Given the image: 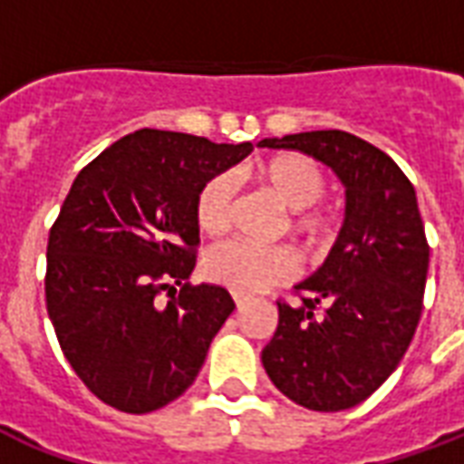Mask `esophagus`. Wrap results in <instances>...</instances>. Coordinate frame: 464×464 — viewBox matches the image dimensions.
<instances>
[{"label":"esophagus","mask_w":464,"mask_h":464,"mask_svg":"<svg viewBox=\"0 0 464 464\" xmlns=\"http://www.w3.org/2000/svg\"><path fill=\"white\" fill-rule=\"evenodd\" d=\"M233 303H236V308H243V305L248 303V298H246V295H238V293H233Z\"/></svg>","instance_id":"1"}]
</instances>
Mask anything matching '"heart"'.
Here are the masks:
<instances>
[{
  "mask_svg": "<svg viewBox=\"0 0 464 464\" xmlns=\"http://www.w3.org/2000/svg\"><path fill=\"white\" fill-rule=\"evenodd\" d=\"M256 179L276 201L291 208L288 228L308 246H318L331 231L335 213L318 203L325 191V173L303 153H276L256 166ZM236 183L228 173H216L196 196V223L203 233L218 236L231 223ZM298 271V256L288 246H258L251 241H226L206 253L203 273L238 295L268 291Z\"/></svg>",
  "mask_w": 464,
  "mask_h": 464,
  "instance_id": "obj_1",
  "label": "heart"
}]
</instances>
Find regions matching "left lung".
Here are the masks:
<instances>
[{
  "mask_svg": "<svg viewBox=\"0 0 464 464\" xmlns=\"http://www.w3.org/2000/svg\"><path fill=\"white\" fill-rule=\"evenodd\" d=\"M318 159L345 183V221L318 271L278 301L263 368L285 398L338 412L370 398L405 355L422 313L430 246L415 188L378 146L348 131L263 139Z\"/></svg>",
  "mask_w": 464,
  "mask_h": 464,
  "instance_id": "8db88e82",
  "label": "left lung"
}]
</instances>
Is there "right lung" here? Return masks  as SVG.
Wrapping results in <instances>:
<instances>
[{
	"label": "right lung",
	"mask_w": 464,
	"mask_h": 464,
	"mask_svg": "<svg viewBox=\"0 0 464 464\" xmlns=\"http://www.w3.org/2000/svg\"><path fill=\"white\" fill-rule=\"evenodd\" d=\"M253 143L141 129L86 163L46 246V313L79 380L121 412H153L191 388L236 303L191 285L196 196ZM183 285L166 306L155 301Z\"/></svg>",
	"instance_id": "obj_1"
}]
</instances>
